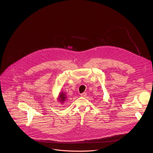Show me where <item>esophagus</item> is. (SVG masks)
Here are the masks:
<instances>
[{
    "mask_svg": "<svg viewBox=\"0 0 153 153\" xmlns=\"http://www.w3.org/2000/svg\"><path fill=\"white\" fill-rule=\"evenodd\" d=\"M80 96H81L82 97H85V96H87V93L84 92V93H81V94H80Z\"/></svg>",
    "mask_w": 153,
    "mask_h": 153,
    "instance_id": "1",
    "label": "esophagus"
}]
</instances>
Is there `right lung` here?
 Wrapping results in <instances>:
<instances>
[{"label": "right lung", "mask_w": 153, "mask_h": 153, "mask_svg": "<svg viewBox=\"0 0 153 153\" xmlns=\"http://www.w3.org/2000/svg\"><path fill=\"white\" fill-rule=\"evenodd\" d=\"M60 101L63 102L65 100H66V95L63 93H61L60 94Z\"/></svg>", "instance_id": "obj_1"}]
</instances>
